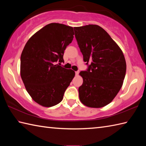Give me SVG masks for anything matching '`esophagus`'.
I'll return each mask as SVG.
<instances>
[{
    "instance_id": "obj_1",
    "label": "esophagus",
    "mask_w": 146,
    "mask_h": 146,
    "mask_svg": "<svg viewBox=\"0 0 146 146\" xmlns=\"http://www.w3.org/2000/svg\"><path fill=\"white\" fill-rule=\"evenodd\" d=\"M75 75H76V76H78L79 75V71H75Z\"/></svg>"
}]
</instances>
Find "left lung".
Masks as SVG:
<instances>
[{"instance_id": "1", "label": "left lung", "mask_w": 146, "mask_h": 146, "mask_svg": "<svg viewBox=\"0 0 146 146\" xmlns=\"http://www.w3.org/2000/svg\"><path fill=\"white\" fill-rule=\"evenodd\" d=\"M74 31L83 61L88 66L87 70L80 73L83 80L78 88L80 100L88 107H103L113 100L123 85L124 56L100 26L89 24L75 27Z\"/></svg>"}]
</instances>
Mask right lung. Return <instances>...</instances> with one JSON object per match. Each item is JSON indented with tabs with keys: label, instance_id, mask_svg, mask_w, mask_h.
Masks as SVG:
<instances>
[{
	"label": "right lung",
	"instance_id": "right-lung-1",
	"mask_svg": "<svg viewBox=\"0 0 146 146\" xmlns=\"http://www.w3.org/2000/svg\"><path fill=\"white\" fill-rule=\"evenodd\" d=\"M73 35L72 27L49 24L31 37L22 52L21 78L33 100L43 107L61 102L75 75L73 70L56 64L64 61V51Z\"/></svg>",
	"mask_w": 146,
	"mask_h": 146
}]
</instances>
